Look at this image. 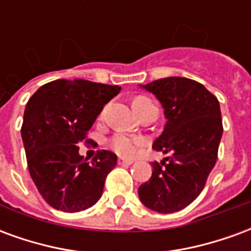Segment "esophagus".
Returning a JSON list of instances; mask_svg holds the SVG:
<instances>
[{"mask_svg": "<svg viewBox=\"0 0 251 251\" xmlns=\"http://www.w3.org/2000/svg\"><path fill=\"white\" fill-rule=\"evenodd\" d=\"M118 164H120V165H130V164H133V160H130V158L120 157L118 158Z\"/></svg>", "mask_w": 251, "mask_h": 251, "instance_id": "34e87169", "label": "esophagus"}]
</instances>
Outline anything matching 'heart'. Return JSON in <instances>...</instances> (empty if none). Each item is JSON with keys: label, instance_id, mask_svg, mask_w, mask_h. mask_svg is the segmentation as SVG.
Returning a JSON list of instances; mask_svg holds the SVG:
<instances>
[{"label": "heart", "instance_id": "heart-1", "mask_svg": "<svg viewBox=\"0 0 251 251\" xmlns=\"http://www.w3.org/2000/svg\"><path fill=\"white\" fill-rule=\"evenodd\" d=\"M148 104H154L149 98L147 97H138L133 100V109H138V107H142V106H148ZM142 138L140 137H133L129 136V134H124V133H118L115 134L111 141H110V145L114 149L115 152L118 154H122L125 157H131L134 156L138 149L142 145Z\"/></svg>", "mask_w": 251, "mask_h": 251}]
</instances>
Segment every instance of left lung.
Instances as JSON below:
<instances>
[{"instance_id": "left-lung-1", "label": "left lung", "mask_w": 251, "mask_h": 251, "mask_svg": "<svg viewBox=\"0 0 251 251\" xmlns=\"http://www.w3.org/2000/svg\"><path fill=\"white\" fill-rule=\"evenodd\" d=\"M140 87L163 106L167 124L152 147L169 157L161 165L153 163L152 177L140 185L138 196L148 208L171 214L199 196L215 165L223 133L221 106L203 84L188 77H164Z\"/></svg>"}]
</instances>
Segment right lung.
<instances>
[{
	"instance_id": "obj_1",
	"label": "right lung",
	"mask_w": 251,
	"mask_h": 251,
	"mask_svg": "<svg viewBox=\"0 0 251 251\" xmlns=\"http://www.w3.org/2000/svg\"><path fill=\"white\" fill-rule=\"evenodd\" d=\"M120 90L83 79H59L41 86L28 100L21 127L28 169L40 195L53 208L79 212L100 199L117 154L99 151L93 161H87L79 154V145Z\"/></svg>"
}]
</instances>
